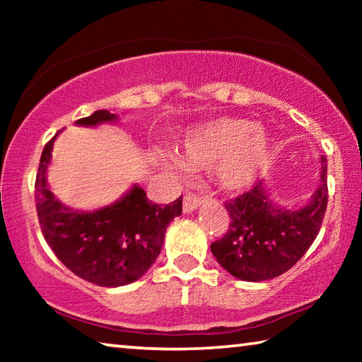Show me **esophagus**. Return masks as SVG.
Segmentation results:
<instances>
[{"mask_svg": "<svg viewBox=\"0 0 362 362\" xmlns=\"http://www.w3.org/2000/svg\"><path fill=\"white\" fill-rule=\"evenodd\" d=\"M199 206H201L199 196H196L193 193H187L185 196H183V212L185 214L193 212L194 209H198Z\"/></svg>", "mask_w": 362, "mask_h": 362, "instance_id": "obj_1", "label": "esophagus"}]
</instances>
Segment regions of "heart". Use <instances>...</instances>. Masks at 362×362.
Wrapping results in <instances>:
<instances>
[{
    "label": "heart",
    "mask_w": 362,
    "mask_h": 362,
    "mask_svg": "<svg viewBox=\"0 0 362 362\" xmlns=\"http://www.w3.org/2000/svg\"><path fill=\"white\" fill-rule=\"evenodd\" d=\"M180 159L156 153L161 166L173 170L212 164L216 180L228 192L249 188L265 168L269 155L268 134L246 119L218 118L188 129L180 145Z\"/></svg>",
    "instance_id": "b5f03b06"
}]
</instances>
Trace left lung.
I'll return each instance as SVG.
<instances>
[{"mask_svg": "<svg viewBox=\"0 0 362 362\" xmlns=\"http://www.w3.org/2000/svg\"><path fill=\"white\" fill-rule=\"evenodd\" d=\"M225 207L230 228L211 244L220 267L250 283L276 278L302 259L320 233L327 207L326 158L321 156L320 185L298 209L274 203L263 180Z\"/></svg>", "mask_w": 362, "mask_h": 362, "instance_id": "obj_1", "label": "left lung"}]
</instances>
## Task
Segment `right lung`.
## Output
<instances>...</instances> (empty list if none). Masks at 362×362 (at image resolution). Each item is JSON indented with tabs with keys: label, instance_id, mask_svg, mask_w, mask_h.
Wrapping results in <instances>:
<instances>
[{
	"label": "right lung",
	"instance_id": "add662e5",
	"mask_svg": "<svg viewBox=\"0 0 362 362\" xmlns=\"http://www.w3.org/2000/svg\"><path fill=\"white\" fill-rule=\"evenodd\" d=\"M118 121L108 110H97L76 126L95 127ZM42 150L35 183L36 211L45 240L64 265L84 281L102 287L131 284L148 272L161 252L166 228L182 214V196L164 207L132 185L113 204L95 211L64 206L49 189L47 168L54 140Z\"/></svg>",
	"mask_w": 362,
	"mask_h": 362
}]
</instances>
